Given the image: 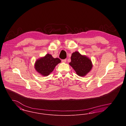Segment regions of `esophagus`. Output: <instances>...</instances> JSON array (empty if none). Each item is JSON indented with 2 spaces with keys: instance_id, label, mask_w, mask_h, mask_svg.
<instances>
[{
  "instance_id": "34e87169",
  "label": "esophagus",
  "mask_w": 126,
  "mask_h": 126,
  "mask_svg": "<svg viewBox=\"0 0 126 126\" xmlns=\"http://www.w3.org/2000/svg\"><path fill=\"white\" fill-rule=\"evenodd\" d=\"M66 59L62 60V62L63 63H66Z\"/></svg>"
}]
</instances>
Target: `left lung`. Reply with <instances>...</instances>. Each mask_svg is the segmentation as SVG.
I'll return each mask as SVG.
<instances>
[{
	"label": "left lung",
	"mask_w": 126,
	"mask_h": 126,
	"mask_svg": "<svg viewBox=\"0 0 126 126\" xmlns=\"http://www.w3.org/2000/svg\"><path fill=\"white\" fill-rule=\"evenodd\" d=\"M71 60L69 64L80 77L85 76L92 68L93 64L91 60L86 56L82 55L78 51L72 53Z\"/></svg>",
	"instance_id": "left-lung-1"
}]
</instances>
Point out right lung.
<instances>
[{"label":"right lung","mask_w":126,"mask_h":126,"mask_svg":"<svg viewBox=\"0 0 126 126\" xmlns=\"http://www.w3.org/2000/svg\"><path fill=\"white\" fill-rule=\"evenodd\" d=\"M60 62V59H55L51 55L47 54L36 60L34 64V68L36 71L40 75L46 77L53 71L55 66Z\"/></svg>","instance_id":"1"}]
</instances>
